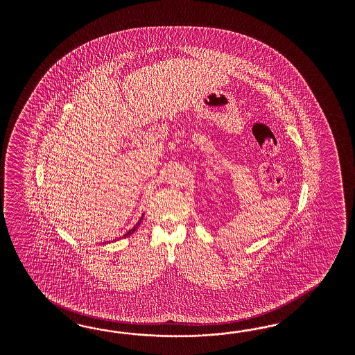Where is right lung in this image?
Returning a JSON list of instances; mask_svg holds the SVG:
<instances>
[{
    "label": "right lung",
    "mask_w": 355,
    "mask_h": 355,
    "mask_svg": "<svg viewBox=\"0 0 355 355\" xmlns=\"http://www.w3.org/2000/svg\"><path fill=\"white\" fill-rule=\"evenodd\" d=\"M141 220H143V216H141V217H140V220H139V221H138V224H137V225L134 226V227H132V229H130L129 232H128V233H126V234H125V236H122V238H126V236H131V234H132V233H134V232H135V230H137V229H138V226L140 225V223H141Z\"/></svg>",
    "instance_id": "obj_1"
}]
</instances>
